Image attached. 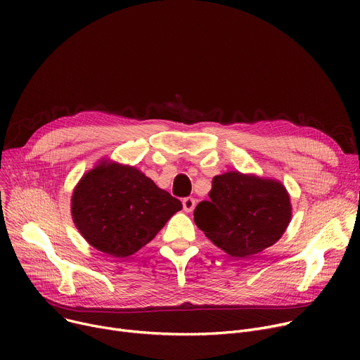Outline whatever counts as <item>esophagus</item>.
Listing matches in <instances>:
<instances>
[{"mask_svg":"<svg viewBox=\"0 0 360 360\" xmlns=\"http://www.w3.org/2000/svg\"><path fill=\"white\" fill-rule=\"evenodd\" d=\"M182 207L186 213H191L195 207V200L193 197H185L182 200Z\"/></svg>","mask_w":360,"mask_h":360,"instance_id":"esophagus-1","label":"esophagus"}]
</instances>
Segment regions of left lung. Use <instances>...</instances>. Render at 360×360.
<instances>
[{"instance_id": "left-lung-1", "label": "left lung", "mask_w": 360, "mask_h": 360, "mask_svg": "<svg viewBox=\"0 0 360 360\" xmlns=\"http://www.w3.org/2000/svg\"><path fill=\"white\" fill-rule=\"evenodd\" d=\"M209 198L195 207L194 221L233 258H250L271 247L285 233L292 216L285 186L252 175L214 176Z\"/></svg>"}]
</instances>
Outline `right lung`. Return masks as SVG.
I'll return each mask as SVG.
<instances>
[{
  "label": "right lung",
  "instance_id": "right-lung-1",
  "mask_svg": "<svg viewBox=\"0 0 360 360\" xmlns=\"http://www.w3.org/2000/svg\"><path fill=\"white\" fill-rule=\"evenodd\" d=\"M181 209L178 198L140 170L106 162L82 178L71 200L72 220L84 239L118 258L143 248Z\"/></svg>",
  "mask_w": 360,
  "mask_h": 360
}]
</instances>
